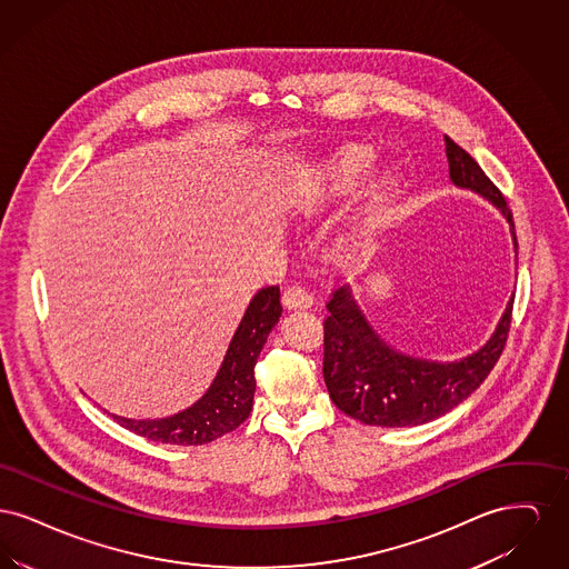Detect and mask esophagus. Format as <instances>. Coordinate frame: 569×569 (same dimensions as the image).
Returning a JSON list of instances; mask_svg holds the SVG:
<instances>
[{
	"label": "esophagus",
	"instance_id": "obj_1",
	"mask_svg": "<svg viewBox=\"0 0 569 569\" xmlns=\"http://www.w3.org/2000/svg\"><path fill=\"white\" fill-rule=\"evenodd\" d=\"M281 300H283V307H286V309H292V311H297V309H309V307L313 305V297H311L307 290L298 288V286L288 288V290L283 292Z\"/></svg>",
	"mask_w": 569,
	"mask_h": 569
}]
</instances>
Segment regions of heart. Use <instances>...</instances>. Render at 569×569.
I'll use <instances>...</instances> for the list:
<instances>
[{
	"instance_id": "1",
	"label": "heart",
	"mask_w": 569,
	"mask_h": 569,
	"mask_svg": "<svg viewBox=\"0 0 569 569\" xmlns=\"http://www.w3.org/2000/svg\"><path fill=\"white\" fill-rule=\"evenodd\" d=\"M371 163L373 153L358 144L341 147L325 158L302 163L283 191L288 213L297 221H311L325 216L358 191ZM397 190L399 174L395 168H381L371 177L365 211L352 228L341 232L332 243V256L339 262L352 264L367 253L379 228L388 219Z\"/></svg>"
}]
</instances>
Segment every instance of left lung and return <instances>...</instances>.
<instances>
[{
    "mask_svg": "<svg viewBox=\"0 0 569 569\" xmlns=\"http://www.w3.org/2000/svg\"><path fill=\"white\" fill-rule=\"evenodd\" d=\"M450 179L476 191L506 221L516 243L512 211L485 170L459 144L443 136ZM515 295L487 343L459 360H427L395 350L369 325L350 286L337 288L325 320V381L332 403L371 427H418L460 406L488 378L503 352Z\"/></svg>",
    "mask_w": 569,
    "mask_h": 569,
    "instance_id": "left-lung-1",
    "label": "left lung"
}]
</instances>
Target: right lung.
Instances as JSON below:
<instances>
[{
    "label": "right lung",
    "instance_id": "right-lung-1",
    "mask_svg": "<svg viewBox=\"0 0 569 569\" xmlns=\"http://www.w3.org/2000/svg\"><path fill=\"white\" fill-rule=\"evenodd\" d=\"M279 318V288L269 286L258 290L244 309L243 320L226 350L213 383L193 406L156 420L110 416L123 429L170 446H202L234 431L253 406V367Z\"/></svg>",
    "mask_w": 569,
    "mask_h": 569
}]
</instances>
